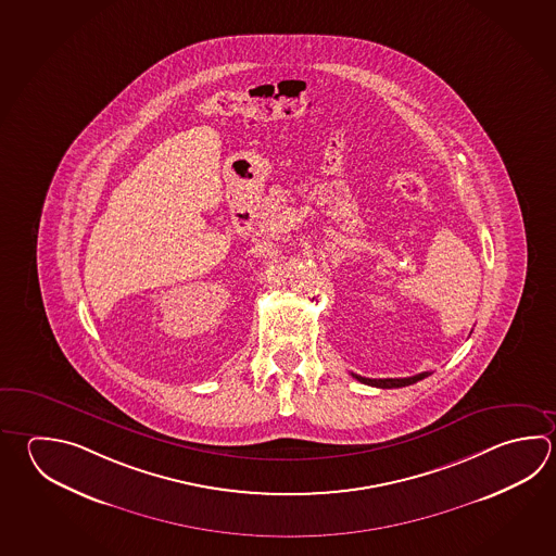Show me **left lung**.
<instances>
[{"label":"left lung","instance_id":"8db88e82","mask_svg":"<svg viewBox=\"0 0 556 556\" xmlns=\"http://www.w3.org/2000/svg\"><path fill=\"white\" fill-rule=\"evenodd\" d=\"M354 378L359 381V383H366V386H371V388H381V389H393V388H405V386H413V383H417L420 379L427 378L430 376L429 371H425V374H419V376H413V378H388V379H369L362 378V376H356V374H352Z\"/></svg>","mask_w":556,"mask_h":556}]
</instances>
